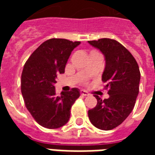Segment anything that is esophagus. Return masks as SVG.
<instances>
[{
  "instance_id": "34e87169",
  "label": "esophagus",
  "mask_w": 155,
  "mask_h": 155,
  "mask_svg": "<svg viewBox=\"0 0 155 155\" xmlns=\"http://www.w3.org/2000/svg\"><path fill=\"white\" fill-rule=\"evenodd\" d=\"M80 94H81V96H83V97H86V96H88V95H89L86 91H84V90H81V91H80Z\"/></svg>"
}]
</instances>
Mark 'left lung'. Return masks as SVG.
<instances>
[{
	"mask_svg": "<svg viewBox=\"0 0 155 155\" xmlns=\"http://www.w3.org/2000/svg\"><path fill=\"white\" fill-rule=\"evenodd\" d=\"M105 58L102 81L108 89V99L95 95L97 104L88 110V117L95 127L110 130L117 127L132 112L139 92L141 79L137 61L120 42L110 38L88 41Z\"/></svg>",
	"mask_w": 155,
	"mask_h": 155,
	"instance_id": "1",
	"label": "left lung"
}]
</instances>
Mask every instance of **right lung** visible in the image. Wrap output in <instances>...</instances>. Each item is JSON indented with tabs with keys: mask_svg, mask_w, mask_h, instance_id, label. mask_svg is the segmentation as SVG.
<instances>
[{
	"mask_svg": "<svg viewBox=\"0 0 155 155\" xmlns=\"http://www.w3.org/2000/svg\"><path fill=\"white\" fill-rule=\"evenodd\" d=\"M80 42L51 38L42 42L25 62L21 80L25 105L35 120L47 129L62 127L68 122L71 108L80 97L74 87L57 96L54 84L63 74L71 53Z\"/></svg>",
	"mask_w": 155,
	"mask_h": 155,
	"instance_id": "right-lung-1",
	"label": "right lung"
}]
</instances>
